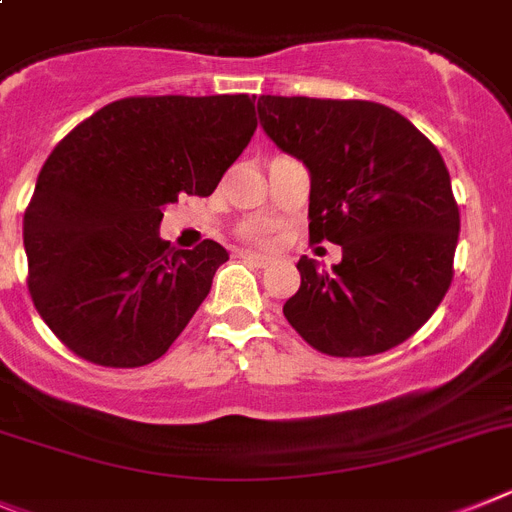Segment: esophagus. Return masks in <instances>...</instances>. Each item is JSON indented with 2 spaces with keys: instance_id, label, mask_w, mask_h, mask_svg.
Listing matches in <instances>:
<instances>
[{
  "instance_id": "obj_1",
  "label": "esophagus",
  "mask_w": 512,
  "mask_h": 512,
  "mask_svg": "<svg viewBox=\"0 0 512 512\" xmlns=\"http://www.w3.org/2000/svg\"><path fill=\"white\" fill-rule=\"evenodd\" d=\"M237 257L244 262H250V265H257V268H268V265H273V257L257 255V252H250V250L237 252Z\"/></svg>"
}]
</instances>
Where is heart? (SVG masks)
<instances>
[{"label": "heart", "mask_w": 512, "mask_h": 512, "mask_svg": "<svg viewBox=\"0 0 512 512\" xmlns=\"http://www.w3.org/2000/svg\"><path fill=\"white\" fill-rule=\"evenodd\" d=\"M242 237L250 239V242H268V229L252 221V224L242 226Z\"/></svg>", "instance_id": "obj_1"}]
</instances>
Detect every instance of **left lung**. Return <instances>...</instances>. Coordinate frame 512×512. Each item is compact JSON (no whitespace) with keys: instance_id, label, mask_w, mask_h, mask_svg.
I'll return each instance as SVG.
<instances>
[{"instance_id":"obj_1","label":"left lung","mask_w":512,"mask_h":512,"mask_svg":"<svg viewBox=\"0 0 512 512\" xmlns=\"http://www.w3.org/2000/svg\"><path fill=\"white\" fill-rule=\"evenodd\" d=\"M257 113L273 144L309 170V239L342 247L332 270L301 257L283 314L335 358L397 348L453 278L459 206L441 151L379 102L260 95Z\"/></svg>"}]
</instances>
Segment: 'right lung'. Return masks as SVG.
<instances>
[{
	"instance_id": "1",
	"label": "right lung",
	"mask_w": 512,
	"mask_h": 512,
	"mask_svg": "<svg viewBox=\"0 0 512 512\" xmlns=\"http://www.w3.org/2000/svg\"><path fill=\"white\" fill-rule=\"evenodd\" d=\"M255 97H126L43 164L22 221L28 291L71 353L108 368L162 358L229 252L159 237L177 195H211L257 128Z\"/></svg>"
}]
</instances>
